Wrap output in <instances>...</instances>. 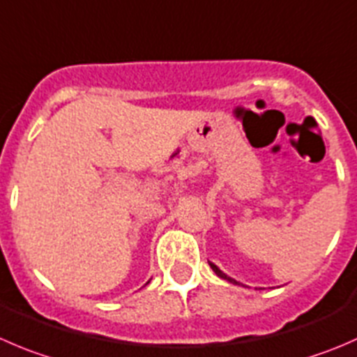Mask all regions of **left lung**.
Masks as SVG:
<instances>
[{"label": "left lung", "mask_w": 357, "mask_h": 357, "mask_svg": "<svg viewBox=\"0 0 357 357\" xmlns=\"http://www.w3.org/2000/svg\"><path fill=\"white\" fill-rule=\"evenodd\" d=\"M209 265H211V268H213V271H214V274H216V275H218V278H221V279H227V281H228V282H231V284H241V282H237V281H235V279L228 278V275H227V274H225V272H221V271H220V268H218V266H216V265H214V263H213V261H209Z\"/></svg>", "instance_id": "1"}]
</instances>
